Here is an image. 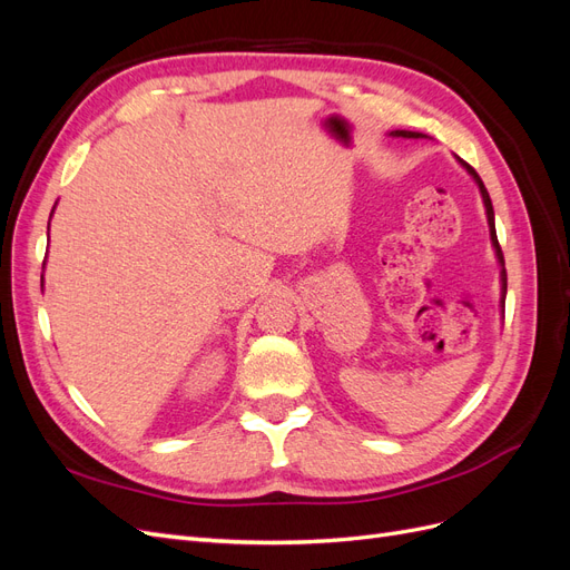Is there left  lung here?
Masks as SVG:
<instances>
[{"label":"left lung","instance_id":"left-lung-1","mask_svg":"<svg viewBox=\"0 0 570 570\" xmlns=\"http://www.w3.org/2000/svg\"><path fill=\"white\" fill-rule=\"evenodd\" d=\"M392 135H394V137H421L419 132H411V130H394ZM463 166L469 168V174L475 178V183H478V187H480L482 202H485V209H488V223H490V237H492V245H494V249H497L499 264L504 266V254H502V247H499V239H497V230H494V212H492V202H490L488 189H485V185H482V180H480V176L475 174V168H473V166H469V164H463ZM502 289H504V297H507V268H502Z\"/></svg>","mask_w":570,"mask_h":570}]
</instances>
